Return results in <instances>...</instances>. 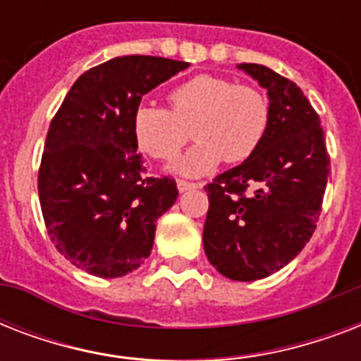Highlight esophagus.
<instances>
[{
    "mask_svg": "<svg viewBox=\"0 0 361 361\" xmlns=\"http://www.w3.org/2000/svg\"><path fill=\"white\" fill-rule=\"evenodd\" d=\"M198 183H191V181H185V180H178V191L180 192H185V191H191V189H198Z\"/></svg>",
    "mask_w": 361,
    "mask_h": 361,
    "instance_id": "esophagus-1",
    "label": "esophagus"
}]
</instances>
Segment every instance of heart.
<instances>
[{"instance_id":"b5f03b06","label":"heart","mask_w":361,"mask_h":361,"mask_svg":"<svg viewBox=\"0 0 361 361\" xmlns=\"http://www.w3.org/2000/svg\"><path fill=\"white\" fill-rule=\"evenodd\" d=\"M172 110L142 104L133 114V136L142 152L172 161L189 140L198 144L176 164V172L200 176L225 159L241 163L257 152L269 121L266 99L257 87L198 75L169 93Z\"/></svg>"}]
</instances>
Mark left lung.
<instances>
[{"mask_svg":"<svg viewBox=\"0 0 361 361\" xmlns=\"http://www.w3.org/2000/svg\"><path fill=\"white\" fill-rule=\"evenodd\" d=\"M238 69L268 90V129L251 157L204 187L202 241L221 275L257 281L294 260L313 236L330 157L319 114L294 82L264 65Z\"/></svg>","mask_w":361,"mask_h":361,"instance_id":"obj_1","label":"left lung"}]
</instances>
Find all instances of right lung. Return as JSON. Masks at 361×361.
Instances as JSON below:
<instances>
[{
	"label": "right lung",
	"mask_w": 361,
	"mask_h": 361,
	"mask_svg": "<svg viewBox=\"0 0 361 361\" xmlns=\"http://www.w3.org/2000/svg\"><path fill=\"white\" fill-rule=\"evenodd\" d=\"M187 67L155 56L110 59L86 71L54 116L39 200L48 236L76 268L112 279L149 257L178 187L146 174L130 123L142 97Z\"/></svg>",
	"instance_id": "1"
}]
</instances>
